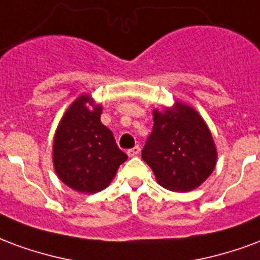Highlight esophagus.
Here are the masks:
<instances>
[{"mask_svg":"<svg viewBox=\"0 0 260 260\" xmlns=\"http://www.w3.org/2000/svg\"><path fill=\"white\" fill-rule=\"evenodd\" d=\"M141 148H140V145H136V147H133L132 149H128L127 155L128 156H137L138 153H140Z\"/></svg>","mask_w":260,"mask_h":260,"instance_id":"obj_1","label":"esophagus"}]
</instances>
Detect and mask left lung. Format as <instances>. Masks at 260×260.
Masks as SVG:
<instances>
[{
    "label": "left lung",
    "instance_id": "8db88e82",
    "mask_svg": "<svg viewBox=\"0 0 260 260\" xmlns=\"http://www.w3.org/2000/svg\"><path fill=\"white\" fill-rule=\"evenodd\" d=\"M153 127L141 158L156 181L170 191L200 187L216 166V147L209 128L194 108L176 101L173 108L153 111Z\"/></svg>",
    "mask_w": 260,
    "mask_h": 260
}]
</instances>
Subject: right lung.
<instances>
[{"instance_id": "add662e5", "label": "right lung", "mask_w": 260, "mask_h": 260, "mask_svg": "<svg viewBox=\"0 0 260 260\" xmlns=\"http://www.w3.org/2000/svg\"><path fill=\"white\" fill-rule=\"evenodd\" d=\"M101 113L102 107L90 95H80L60 119L54 137L55 172L62 183L84 194L107 188L127 159L101 123Z\"/></svg>"}]
</instances>
